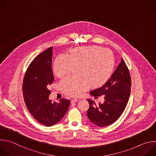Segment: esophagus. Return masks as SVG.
I'll use <instances>...</instances> for the list:
<instances>
[{
    "label": "esophagus",
    "instance_id": "1",
    "mask_svg": "<svg viewBox=\"0 0 156 156\" xmlns=\"http://www.w3.org/2000/svg\"><path fill=\"white\" fill-rule=\"evenodd\" d=\"M78 100V99H77V98H73V99L71 101H72V103H75V102H76Z\"/></svg>",
    "mask_w": 156,
    "mask_h": 156
}]
</instances>
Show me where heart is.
I'll list each match as a JSON object with an SVG mask.
<instances>
[{"mask_svg":"<svg viewBox=\"0 0 156 156\" xmlns=\"http://www.w3.org/2000/svg\"><path fill=\"white\" fill-rule=\"evenodd\" d=\"M115 63L112 52L100 46H81L70 51L69 56L61 55L54 62V72L58 77L69 74L78 67L79 76H69L61 81L66 94L76 97L90 86L99 87L111 76Z\"/></svg>","mask_w":156,"mask_h":156,"instance_id":"1","label":"heart"}]
</instances>
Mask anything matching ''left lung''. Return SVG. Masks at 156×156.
I'll use <instances>...</instances> for the list:
<instances>
[{
    "label": "left lung",
    "mask_w": 156,
    "mask_h": 156,
    "mask_svg": "<svg viewBox=\"0 0 156 156\" xmlns=\"http://www.w3.org/2000/svg\"><path fill=\"white\" fill-rule=\"evenodd\" d=\"M131 78L129 70L121 59L120 64L110 78L101 87L90 91L97 98L103 95V103H96L87 99L89 108L87 112L89 119L98 127H105L115 122L124 112L130 94Z\"/></svg>",
    "instance_id": "left-lung-1"
}]
</instances>
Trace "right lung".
I'll return each mask as SVG.
<instances>
[{
    "mask_svg": "<svg viewBox=\"0 0 156 156\" xmlns=\"http://www.w3.org/2000/svg\"><path fill=\"white\" fill-rule=\"evenodd\" d=\"M53 47L38 55L28 67L23 83L26 105L33 117L45 126H52L59 122L70 105L68 99H60L58 103L49 99L54 76L51 68Z\"/></svg>",
    "mask_w": 156,
    "mask_h": 156,
    "instance_id": "1",
    "label": "right lung"
}]
</instances>
